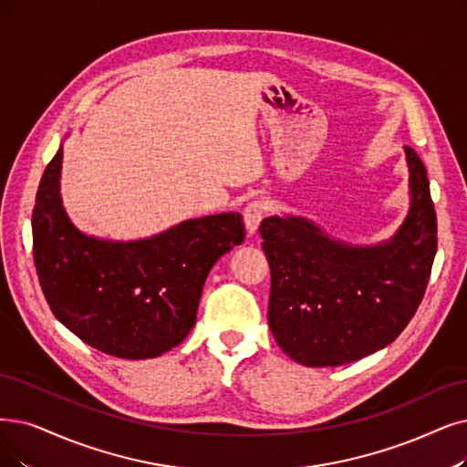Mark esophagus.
I'll list each match as a JSON object with an SVG mask.
<instances>
[{
	"mask_svg": "<svg viewBox=\"0 0 467 467\" xmlns=\"http://www.w3.org/2000/svg\"><path fill=\"white\" fill-rule=\"evenodd\" d=\"M263 218H265L263 201H251L247 207L244 209V220H245V228H247L249 234H254L258 230Z\"/></svg>",
	"mask_w": 467,
	"mask_h": 467,
	"instance_id": "34e87169",
	"label": "esophagus"
}]
</instances>
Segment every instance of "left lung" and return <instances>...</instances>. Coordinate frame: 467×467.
<instances>
[{
	"label": "left lung",
	"instance_id": "obj_1",
	"mask_svg": "<svg viewBox=\"0 0 467 467\" xmlns=\"http://www.w3.org/2000/svg\"><path fill=\"white\" fill-rule=\"evenodd\" d=\"M410 211L395 237L352 247L301 216L260 223L272 287L268 326L293 360L312 368L360 360L393 343L416 314L437 253L427 171L404 147Z\"/></svg>",
	"mask_w": 467,
	"mask_h": 467
}]
</instances>
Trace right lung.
Listing matches in <instances>:
<instances>
[{"label":"right lung","instance_id":"1","mask_svg":"<svg viewBox=\"0 0 467 467\" xmlns=\"http://www.w3.org/2000/svg\"><path fill=\"white\" fill-rule=\"evenodd\" d=\"M61 161L63 149L46 166L32 211L34 265L51 312L110 357H161L195 326L204 279L223 253L244 244V218H193L126 244L91 237L63 209Z\"/></svg>","mask_w":467,"mask_h":467}]
</instances>
